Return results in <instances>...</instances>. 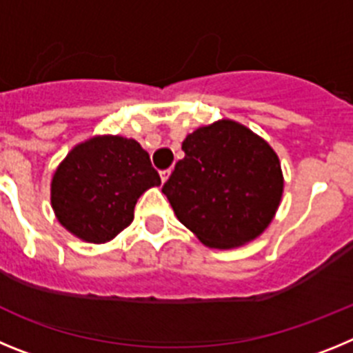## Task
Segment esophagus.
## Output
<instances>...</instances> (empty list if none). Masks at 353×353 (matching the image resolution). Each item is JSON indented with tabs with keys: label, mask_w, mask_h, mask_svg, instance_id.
<instances>
[{
	"label": "esophagus",
	"mask_w": 353,
	"mask_h": 353,
	"mask_svg": "<svg viewBox=\"0 0 353 353\" xmlns=\"http://www.w3.org/2000/svg\"><path fill=\"white\" fill-rule=\"evenodd\" d=\"M170 173H171V170H164V171H161V180H162V182H166L168 176H170Z\"/></svg>",
	"instance_id": "obj_1"
}]
</instances>
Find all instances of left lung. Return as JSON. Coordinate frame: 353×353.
<instances>
[{
  "instance_id": "left-lung-1",
  "label": "left lung",
  "mask_w": 353,
  "mask_h": 353,
  "mask_svg": "<svg viewBox=\"0 0 353 353\" xmlns=\"http://www.w3.org/2000/svg\"><path fill=\"white\" fill-rule=\"evenodd\" d=\"M182 150L185 157L162 185L180 223L208 248H235L256 239L283 194L274 150L232 120L199 127Z\"/></svg>"
}]
</instances>
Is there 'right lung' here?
I'll list each match as a JSON object with an SVG mask.
<instances>
[{
	"label": "right lung",
	"instance_id": "right-lung-1",
	"mask_svg": "<svg viewBox=\"0 0 353 353\" xmlns=\"http://www.w3.org/2000/svg\"><path fill=\"white\" fill-rule=\"evenodd\" d=\"M154 185L161 176L138 141L101 136L77 145L61 162L51 203L68 232L102 244L132 223L136 201Z\"/></svg>",
	"mask_w": 353,
	"mask_h": 353
}]
</instances>
